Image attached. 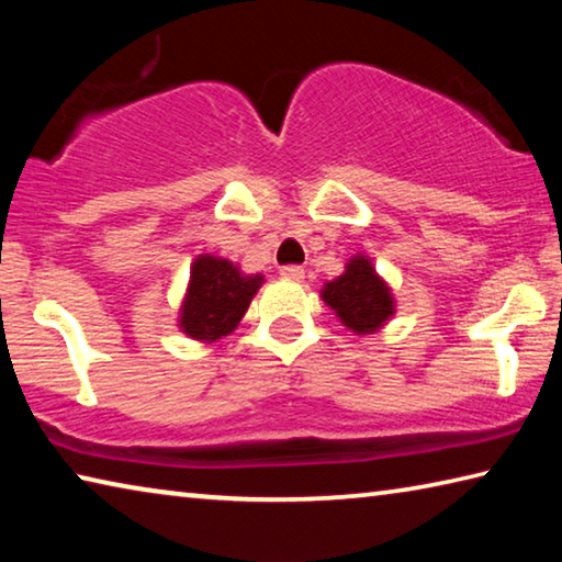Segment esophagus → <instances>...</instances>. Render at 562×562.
I'll return each mask as SVG.
<instances>
[{"label":"esophagus","instance_id":"obj_1","mask_svg":"<svg viewBox=\"0 0 562 562\" xmlns=\"http://www.w3.org/2000/svg\"><path fill=\"white\" fill-rule=\"evenodd\" d=\"M280 274H282V278H288V280L300 282L304 278V270L300 268V265H284V268L280 270Z\"/></svg>","mask_w":562,"mask_h":562}]
</instances>
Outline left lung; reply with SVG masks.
Returning <instances> with one entry per match:
<instances>
[{
    "label": "left lung",
    "mask_w": 562,
    "mask_h": 562,
    "mask_svg": "<svg viewBox=\"0 0 562 562\" xmlns=\"http://www.w3.org/2000/svg\"><path fill=\"white\" fill-rule=\"evenodd\" d=\"M322 300L335 310L341 325L357 335H372L394 315L392 292L364 255L351 258L347 270L325 284Z\"/></svg>",
    "instance_id": "1"
}]
</instances>
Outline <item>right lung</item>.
Instances as JSON below:
<instances>
[{
    "label": "right lung",
    "mask_w": 562,
    "mask_h": 562,
    "mask_svg": "<svg viewBox=\"0 0 562 562\" xmlns=\"http://www.w3.org/2000/svg\"><path fill=\"white\" fill-rule=\"evenodd\" d=\"M260 284L262 274H243L233 262L201 255L190 268L188 294L180 307V329L203 341L231 335Z\"/></svg>",
    "instance_id": "obj_1"
}]
</instances>
